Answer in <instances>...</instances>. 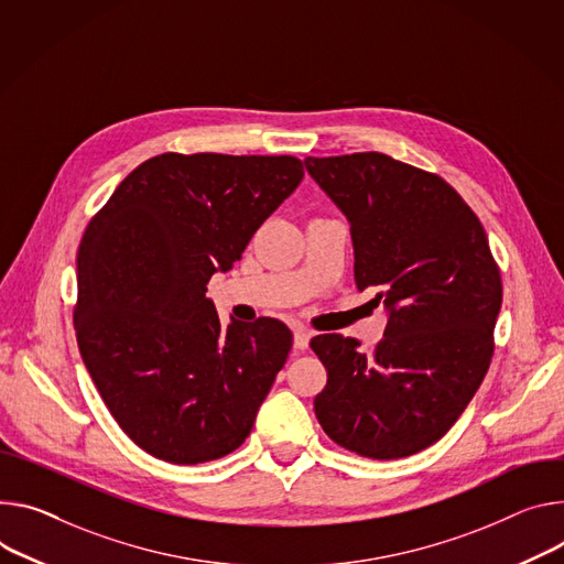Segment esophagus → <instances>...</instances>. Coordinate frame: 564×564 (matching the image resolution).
Listing matches in <instances>:
<instances>
[{"instance_id":"1","label":"esophagus","mask_w":564,"mask_h":564,"mask_svg":"<svg viewBox=\"0 0 564 564\" xmlns=\"http://www.w3.org/2000/svg\"><path fill=\"white\" fill-rule=\"evenodd\" d=\"M311 337H313V333L311 330H305V328H296L294 330V350H305L308 348V344H311Z\"/></svg>"}]
</instances>
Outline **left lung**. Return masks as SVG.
<instances>
[{"instance_id": "8db88e82", "label": "left lung", "mask_w": 564, "mask_h": 564, "mask_svg": "<svg viewBox=\"0 0 564 564\" xmlns=\"http://www.w3.org/2000/svg\"><path fill=\"white\" fill-rule=\"evenodd\" d=\"M303 164L350 225L357 290H376L387 311L373 352L313 337L328 373L317 421L360 456L416 454L464 414L490 367L501 279L486 231L445 180L382 152Z\"/></svg>"}]
</instances>
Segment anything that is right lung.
Wrapping results in <instances>:
<instances>
[{"label":"right lung","instance_id":"1","mask_svg":"<svg viewBox=\"0 0 564 564\" xmlns=\"http://www.w3.org/2000/svg\"><path fill=\"white\" fill-rule=\"evenodd\" d=\"M303 180L296 158L177 155L137 166L87 225L74 311L83 362L119 427L193 466L249 436L292 348L272 317L220 324L207 283Z\"/></svg>","mask_w":564,"mask_h":564}]
</instances>
